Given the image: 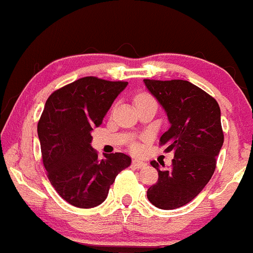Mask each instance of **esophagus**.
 Listing matches in <instances>:
<instances>
[{
    "mask_svg": "<svg viewBox=\"0 0 253 253\" xmlns=\"http://www.w3.org/2000/svg\"><path fill=\"white\" fill-rule=\"evenodd\" d=\"M132 165L135 167V169H143V167L147 166V164L143 161H139V160H133L132 161Z\"/></svg>",
    "mask_w": 253,
    "mask_h": 253,
    "instance_id": "obj_1",
    "label": "esophagus"
}]
</instances>
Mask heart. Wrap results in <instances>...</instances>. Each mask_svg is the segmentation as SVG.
Segmentation results:
<instances>
[{
    "instance_id": "b5f03b06",
    "label": "heart",
    "mask_w": 253,
    "mask_h": 253,
    "mask_svg": "<svg viewBox=\"0 0 253 253\" xmlns=\"http://www.w3.org/2000/svg\"><path fill=\"white\" fill-rule=\"evenodd\" d=\"M151 95L150 94H148V93H140V94H138L137 97H135V99H134V102H139V100H144V99H151ZM140 145H138V144H134L133 147H132V149H133L134 151H138V150H140Z\"/></svg>"
}]
</instances>
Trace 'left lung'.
Returning <instances> with one entry per match:
<instances>
[{
  "label": "left lung",
  "instance_id": "1",
  "mask_svg": "<svg viewBox=\"0 0 253 253\" xmlns=\"http://www.w3.org/2000/svg\"><path fill=\"white\" fill-rule=\"evenodd\" d=\"M145 86L164 106L171 127L161 135L165 151H174L169 169H159V179L148 189L154 206L174 210L200 194L216 169L217 156L224 142L220 109L204 89L184 80L145 79Z\"/></svg>",
  "mask_w": 253,
  "mask_h": 253
}]
</instances>
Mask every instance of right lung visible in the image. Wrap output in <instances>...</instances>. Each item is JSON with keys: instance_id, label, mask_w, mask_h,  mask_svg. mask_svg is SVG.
Segmentation results:
<instances>
[{"instance_id": "add662e5", "label": "right lung", "mask_w": 253, "mask_h": 253, "mask_svg": "<svg viewBox=\"0 0 253 253\" xmlns=\"http://www.w3.org/2000/svg\"><path fill=\"white\" fill-rule=\"evenodd\" d=\"M127 82L86 76L49 95L37 124L42 161L50 184L73 206L92 209L108 196L110 185L131 165L124 153L98 159L91 147L93 127L102 124Z\"/></svg>"}]
</instances>
